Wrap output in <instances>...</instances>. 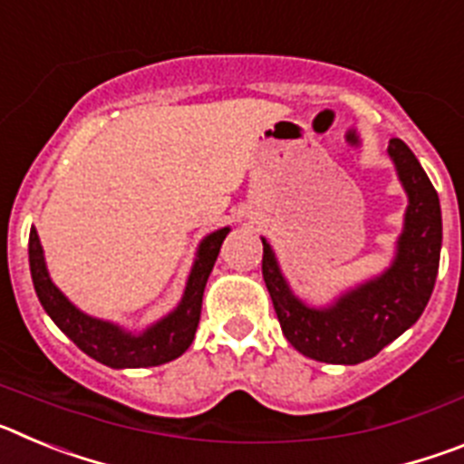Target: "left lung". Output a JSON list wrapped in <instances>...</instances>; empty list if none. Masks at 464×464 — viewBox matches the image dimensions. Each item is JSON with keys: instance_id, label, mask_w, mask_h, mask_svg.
<instances>
[{"instance_id": "8db88e82", "label": "left lung", "mask_w": 464, "mask_h": 464, "mask_svg": "<svg viewBox=\"0 0 464 464\" xmlns=\"http://www.w3.org/2000/svg\"><path fill=\"white\" fill-rule=\"evenodd\" d=\"M388 153L409 195V208L395 262L379 278L327 309H309L290 293L272 246L262 239V276L283 334L299 353L318 362L358 364L374 358L420 318L434 290L441 251L440 197L407 143L391 139Z\"/></svg>"}]
</instances>
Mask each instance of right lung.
<instances>
[{
  "instance_id": "1",
  "label": "right lung",
  "mask_w": 464,
  "mask_h": 464,
  "mask_svg": "<svg viewBox=\"0 0 464 464\" xmlns=\"http://www.w3.org/2000/svg\"><path fill=\"white\" fill-rule=\"evenodd\" d=\"M227 232L229 227L218 229V232L208 235L199 244V251H197V260L192 265L181 304L176 306V311H171L167 318L155 323L153 327H149L141 334H132V332L121 330V327L111 325V323L97 321V318H90V315L81 314L53 285L51 276H48L46 262H44L39 235L32 227L30 269L36 297H39L41 306L46 309V314L53 318V323L83 353H88L97 362L106 364V367H113V370H122V367H158V364H165L186 353L188 346L195 339L199 315H202V297L204 288H207V278L211 274L213 265H216V257H218L220 246H223Z\"/></svg>"
}]
</instances>
